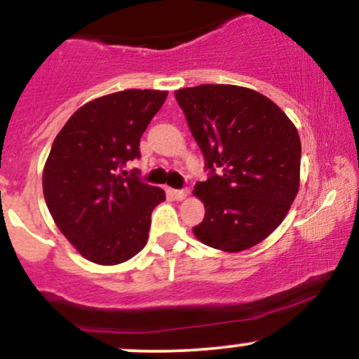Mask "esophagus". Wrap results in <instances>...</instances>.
I'll return each instance as SVG.
<instances>
[{"mask_svg": "<svg viewBox=\"0 0 359 359\" xmlns=\"http://www.w3.org/2000/svg\"><path fill=\"white\" fill-rule=\"evenodd\" d=\"M172 196H174L177 201H182L187 197V191H185V189H174V191H172Z\"/></svg>", "mask_w": 359, "mask_h": 359, "instance_id": "esophagus-1", "label": "esophagus"}]
</instances>
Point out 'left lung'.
Returning <instances> with one entry per match:
<instances>
[{
	"label": "left lung",
	"instance_id": "obj_1",
	"mask_svg": "<svg viewBox=\"0 0 359 359\" xmlns=\"http://www.w3.org/2000/svg\"><path fill=\"white\" fill-rule=\"evenodd\" d=\"M204 155L208 180L194 194L205 216L192 228L211 248L243 251L278 228L299 191L297 128L269 97L229 84L175 90Z\"/></svg>",
	"mask_w": 359,
	"mask_h": 359
}]
</instances>
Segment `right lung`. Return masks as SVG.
<instances>
[{"mask_svg":"<svg viewBox=\"0 0 359 359\" xmlns=\"http://www.w3.org/2000/svg\"><path fill=\"white\" fill-rule=\"evenodd\" d=\"M167 90L128 89L88 102L53 140L43 197L57 228L84 258L118 265L147 245L162 189L125 170L140 158V138Z\"/></svg>","mask_w":359,"mask_h":359,"instance_id":"add662e5","label":"right lung"}]
</instances>
